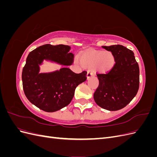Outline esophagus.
Returning <instances> with one entry per match:
<instances>
[{"instance_id": "esophagus-1", "label": "esophagus", "mask_w": 157, "mask_h": 157, "mask_svg": "<svg viewBox=\"0 0 157 157\" xmlns=\"http://www.w3.org/2000/svg\"><path fill=\"white\" fill-rule=\"evenodd\" d=\"M86 76H87V78L89 79L91 77H93V76H94V74L92 72H91V71H88L87 72V75Z\"/></svg>"}]
</instances>
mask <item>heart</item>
I'll return each mask as SVG.
<instances>
[{"label": "heart", "mask_w": 157, "mask_h": 157, "mask_svg": "<svg viewBox=\"0 0 157 157\" xmlns=\"http://www.w3.org/2000/svg\"><path fill=\"white\" fill-rule=\"evenodd\" d=\"M80 62L84 67H94L98 72L105 73L113 67L115 59L110 51L93 50L82 54L80 58Z\"/></svg>", "instance_id": "1"}]
</instances>
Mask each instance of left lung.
<instances>
[{
	"instance_id": "1",
	"label": "left lung",
	"mask_w": 157,
	"mask_h": 157,
	"mask_svg": "<svg viewBox=\"0 0 157 157\" xmlns=\"http://www.w3.org/2000/svg\"><path fill=\"white\" fill-rule=\"evenodd\" d=\"M102 48L111 51L115 63L106 73H97L99 85L94 94L98 105L109 111L124 108L137 93L140 69L132 50L120 44Z\"/></svg>"
}]
</instances>
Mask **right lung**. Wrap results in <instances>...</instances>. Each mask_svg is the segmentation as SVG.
Returning a JSON list of instances; mask_svg holds the SVG:
<instances>
[{
  "mask_svg": "<svg viewBox=\"0 0 157 157\" xmlns=\"http://www.w3.org/2000/svg\"><path fill=\"white\" fill-rule=\"evenodd\" d=\"M71 46L49 44L38 47L28 55L23 68V89L29 101L46 112H54L68 105L78 84L86 80V71L77 74L65 67L48 74H39V65L44 59L63 65L73 63Z\"/></svg>",
  "mask_w": 157,
  "mask_h": 157,
  "instance_id": "1",
  "label": "right lung"
}]
</instances>
